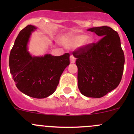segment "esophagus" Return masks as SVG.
I'll return each mask as SVG.
<instances>
[{
	"mask_svg": "<svg viewBox=\"0 0 134 134\" xmlns=\"http://www.w3.org/2000/svg\"><path fill=\"white\" fill-rule=\"evenodd\" d=\"M70 63H71V64H74V63H75V62H76V58H75L74 56L72 55H70Z\"/></svg>",
	"mask_w": 134,
	"mask_h": 134,
	"instance_id": "1",
	"label": "esophagus"
}]
</instances>
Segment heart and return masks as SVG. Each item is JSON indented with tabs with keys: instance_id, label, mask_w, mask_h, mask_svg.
<instances>
[{
	"instance_id": "1",
	"label": "heart",
	"mask_w": 134,
	"mask_h": 134,
	"mask_svg": "<svg viewBox=\"0 0 134 134\" xmlns=\"http://www.w3.org/2000/svg\"><path fill=\"white\" fill-rule=\"evenodd\" d=\"M84 43L85 44H90L92 43V39L90 37H87L86 35H78L73 38L72 40L70 41V44L78 46Z\"/></svg>"
}]
</instances>
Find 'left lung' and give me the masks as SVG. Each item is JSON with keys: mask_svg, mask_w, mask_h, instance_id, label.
Returning <instances> with one entry per match:
<instances>
[{"mask_svg": "<svg viewBox=\"0 0 134 134\" xmlns=\"http://www.w3.org/2000/svg\"><path fill=\"white\" fill-rule=\"evenodd\" d=\"M101 38L72 52L77 66V85L85 96L99 98L115 90L124 73L125 57L118 33L108 26L87 30Z\"/></svg>", "mask_w": 134, "mask_h": 134, "instance_id": "8db88e82", "label": "left lung"}]
</instances>
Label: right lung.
I'll use <instances>...</instances> for the list:
<instances>
[{
	"mask_svg": "<svg viewBox=\"0 0 134 134\" xmlns=\"http://www.w3.org/2000/svg\"><path fill=\"white\" fill-rule=\"evenodd\" d=\"M35 29L27 25L20 31L9 55V68L20 91L40 99L55 91L63 71L70 64V54L32 57L27 50V44Z\"/></svg>",
	"mask_w": 134,
	"mask_h": 134,
	"instance_id": "right-lung-1",
	"label": "right lung"
}]
</instances>
